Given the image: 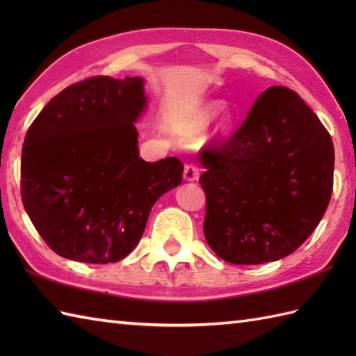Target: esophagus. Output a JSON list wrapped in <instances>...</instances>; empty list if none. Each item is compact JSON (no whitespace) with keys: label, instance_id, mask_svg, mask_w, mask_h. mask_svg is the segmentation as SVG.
Returning a JSON list of instances; mask_svg holds the SVG:
<instances>
[{"label":"esophagus","instance_id":"1","mask_svg":"<svg viewBox=\"0 0 356 356\" xmlns=\"http://www.w3.org/2000/svg\"><path fill=\"white\" fill-rule=\"evenodd\" d=\"M199 174H200V170L197 165L188 163L184 170V180H186V182H195V180L199 179Z\"/></svg>","mask_w":356,"mask_h":356}]
</instances>
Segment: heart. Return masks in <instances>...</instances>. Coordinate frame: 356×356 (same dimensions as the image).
Masks as SVG:
<instances>
[{"mask_svg": "<svg viewBox=\"0 0 356 356\" xmlns=\"http://www.w3.org/2000/svg\"><path fill=\"white\" fill-rule=\"evenodd\" d=\"M220 110H222V105L218 102L207 104L205 107H202L197 111V115H195V118H194V124L197 125L199 128L208 127L217 118V115L220 113ZM218 128H220L222 131H229L232 128V118L229 115H225L220 120V124H218Z\"/></svg>", "mask_w": 356, "mask_h": 356, "instance_id": "obj_1", "label": "heart"}]
</instances>
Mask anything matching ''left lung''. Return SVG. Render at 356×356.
I'll list each match as a JSON object with an SVG mask.
<instances>
[{"label": "left lung", "instance_id": "left-lung-1", "mask_svg": "<svg viewBox=\"0 0 356 356\" xmlns=\"http://www.w3.org/2000/svg\"><path fill=\"white\" fill-rule=\"evenodd\" d=\"M203 223L209 248L228 263L260 264L292 254L326 213L334 143L301 97L263 92L225 143L203 148Z\"/></svg>", "mask_w": 356, "mask_h": 356}]
</instances>
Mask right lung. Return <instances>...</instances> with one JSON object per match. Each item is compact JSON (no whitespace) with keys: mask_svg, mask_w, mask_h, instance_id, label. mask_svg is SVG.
I'll return each mask as SVG.
<instances>
[{"mask_svg":"<svg viewBox=\"0 0 356 356\" xmlns=\"http://www.w3.org/2000/svg\"><path fill=\"white\" fill-rule=\"evenodd\" d=\"M140 76H96L51 97L29 128L21 195L36 231L64 259L116 263L145 231L154 203L182 182L176 157H139Z\"/></svg>","mask_w":356,"mask_h":356,"instance_id":"obj_1","label":"right lung"}]
</instances>
